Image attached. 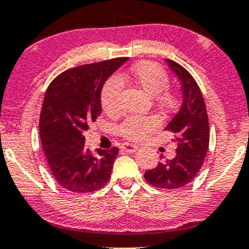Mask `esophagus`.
Instances as JSON below:
<instances>
[{"mask_svg": "<svg viewBox=\"0 0 249 249\" xmlns=\"http://www.w3.org/2000/svg\"><path fill=\"white\" fill-rule=\"evenodd\" d=\"M121 148L124 151H125V152H128V153H134V152H136V151H138V148H140V147H138L137 145H134V144L124 143V144H122Z\"/></svg>", "mask_w": 249, "mask_h": 249, "instance_id": "34e87169", "label": "esophagus"}]
</instances>
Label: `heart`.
I'll return each instance as SVG.
<instances>
[{"label":"heart","instance_id":"1","mask_svg":"<svg viewBox=\"0 0 249 249\" xmlns=\"http://www.w3.org/2000/svg\"><path fill=\"white\" fill-rule=\"evenodd\" d=\"M130 73L134 81L147 95L156 97L157 104L161 109L172 112L178 107V95L167 88L169 76L160 65L152 61H141L131 67ZM124 80V76L113 75L103 86L101 103L106 114L115 115L121 111ZM160 124V120L154 115H130L119 125L118 131L122 137L129 141L142 142L157 131Z\"/></svg>","mask_w":249,"mask_h":249}]
</instances>
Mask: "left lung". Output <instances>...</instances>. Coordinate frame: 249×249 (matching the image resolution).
Segmentation results:
<instances>
[{"mask_svg":"<svg viewBox=\"0 0 249 249\" xmlns=\"http://www.w3.org/2000/svg\"><path fill=\"white\" fill-rule=\"evenodd\" d=\"M166 61L180 81L183 92L180 109L166 127L175 135L173 142L177 144L176 156L148 169L144 177L154 188L175 190L191 183L202 167L209 146V124L198 83L178 63Z\"/></svg>","mask_w":249,"mask_h":249,"instance_id":"left-lung-1","label":"left lung"}]
</instances>
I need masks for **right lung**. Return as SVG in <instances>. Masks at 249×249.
I'll return each instance as SVG.
<instances>
[{
    "instance_id": "right-lung-1",
    "label": "right lung",
    "mask_w": 249,
    "mask_h": 249,
    "mask_svg": "<svg viewBox=\"0 0 249 249\" xmlns=\"http://www.w3.org/2000/svg\"><path fill=\"white\" fill-rule=\"evenodd\" d=\"M127 57L67 70L48 87L40 114L42 147L53 178L75 193L98 191L108 182L118 147L85 146V131L102 113L101 92L106 80Z\"/></svg>"
}]
</instances>
